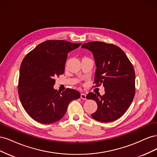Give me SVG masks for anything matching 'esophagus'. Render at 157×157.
I'll return each instance as SVG.
<instances>
[{
	"instance_id": "esophagus-1",
	"label": "esophagus",
	"mask_w": 157,
	"mask_h": 157,
	"mask_svg": "<svg viewBox=\"0 0 157 157\" xmlns=\"http://www.w3.org/2000/svg\"><path fill=\"white\" fill-rule=\"evenodd\" d=\"M80 98L82 99H84V100H86V95L85 94H80Z\"/></svg>"
}]
</instances>
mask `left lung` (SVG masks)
<instances>
[{"mask_svg":"<svg viewBox=\"0 0 157 157\" xmlns=\"http://www.w3.org/2000/svg\"><path fill=\"white\" fill-rule=\"evenodd\" d=\"M91 51L97 69L95 87L103 85L105 94L96 96L90 92L87 99L97 103V111L92 114L94 119L102 122L115 121L124 115L134 99L135 71L127 56L119 47L103 42H90L82 45ZM98 95V94H97Z\"/></svg>","mask_w":157,"mask_h":157,"instance_id":"1","label":"left lung"}]
</instances>
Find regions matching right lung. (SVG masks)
I'll use <instances>...</instances> for the list:
<instances>
[{
    "mask_svg": "<svg viewBox=\"0 0 157 157\" xmlns=\"http://www.w3.org/2000/svg\"><path fill=\"white\" fill-rule=\"evenodd\" d=\"M81 43L63 40L42 42L23 58L18 80V94L21 105L33 120L42 124L59 121L69 103L80 97L77 90L62 92L54 89L56 78L63 74L69 52Z\"/></svg>",
    "mask_w": 157,
    "mask_h": 157,
    "instance_id": "obj_1",
    "label": "right lung"
}]
</instances>
